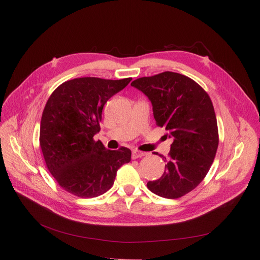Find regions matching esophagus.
<instances>
[{"mask_svg": "<svg viewBox=\"0 0 260 260\" xmlns=\"http://www.w3.org/2000/svg\"><path fill=\"white\" fill-rule=\"evenodd\" d=\"M145 155V153L143 152H140V151H137V149H135V151H133V154H132V158L133 159H137V158H141Z\"/></svg>", "mask_w": 260, "mask_h": 260, "instance_id": "34e87169", "label": "esophagus"}]
</instances>
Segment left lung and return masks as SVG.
<instances>
[{
  "mask_svg": "<svg viewBox=\"0 0 260 260\" xmlns=\"http://www.w3.org/2000/svg\"><path fill=\"white\" fill-rule=\"evenodd\" d=\"M132 86L145 93L153 104L156 124L173 139L161 178L147 188L169 199L180 198L204 179L219 143L217 120L209 93L184 75L163 72L142 77Z\"/></svg>",
  "mask_w": 260,
  "mask_h": 260,
  "instance_id": "1",
  "label": "left lung"
}]
</instances>
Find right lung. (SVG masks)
<instances>
[{
    "instance_id": "add662e5",
    "label": "right lung",
    "mask_w": 260,
    "mask_h": 260,
    "mask_svg": "<svg viewBox=\"0 0 260 260\" xmlns=\"http://www.w3.org/2000/svg\"><path fill=\"white\" fill-rule=\"evenodd\" d=\"M131 81L76 78L50 94L41 119L40 146L48 171L66 192L80 198L102 195L113 186L117 171L131 161L127 147L111 151L93 139L104 104Z\"/></svg>"
}]
</instances>
